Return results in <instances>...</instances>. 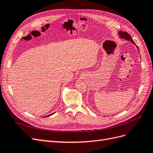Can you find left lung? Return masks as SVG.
<instances>
[{
	"label": "left lung",
	"instance_id": "8db88e82",
	"mask_svg": "<svg viewBox=\"0 0 153 153\" xmlns=\"http://www.w3.org/2000/svg\"><path fill=\"white\" fill-rule=\"evenodd\" d=\"M118 35H119V36H120V37L121 38L126 39V40H127V41H131L132 43H133L134 44H135V42L133 41V39H132V38H131V36H130V35H129V34H128V33H127V32L119 31V32H118ZM136 47H137V48L139 49L138 47H137V46H136Z\"/></svg>",
	"mask_w": 153,
	"mask_h": 153
}]
</instances>
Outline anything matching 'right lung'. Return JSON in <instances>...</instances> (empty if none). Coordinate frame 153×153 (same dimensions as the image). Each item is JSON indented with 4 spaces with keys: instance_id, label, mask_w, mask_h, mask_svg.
I'll return each mask as SVG.
<instances>
[{
    "instance_id": "obj_1",
    "label": "right lung",
    "mask_w": 153,
    "mask_h": 153,
    "mask_svg": "<svg viewBox=\"0 0 153 153\" xmlns=\"http://www.w3.org/2000/svg\"><path fill=\"white\" fill-rule=\"evenodd\" d=\"M53 114H50V115H48V116H46V117H48V116H50V115H52Z\"/></svg>"
}]
</instances>
